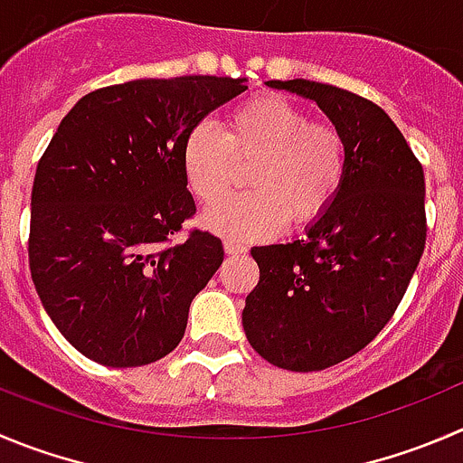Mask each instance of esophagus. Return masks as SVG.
<instances>
[{
  "instance_id": "1",
  "label": "esophagus",
  "mask_w": 463,
  "mask_h": 463,
  "mask_svg": "<svg viewBox=\"0 0 463 463\" xmlns=\"http://www.w3.org/2000/svg\"><path fill=\"white\" fill-rule=\"evenodd\" d=\"M224 252L232 254V257H243V254L248 252V248H245L243 243H239V241L227 239V241H224Z\"/></svg>"
}]
</instances>
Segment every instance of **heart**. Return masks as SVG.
<instances>
[{"label": "heart", "instance_id": "heart-1", "mask_svg": "<svg viewBox=\"0 0 463 463\" xmlns=\"http://www.w3.org/2000/svg\"><path fill=\"white\" fill-rule=\"evenodd\" d=\"M253 163L254 192L211 206L202 222L227 239H257L290 220L307 227L327 213L347 177V138L334 122L279 95L236 104L224 134L211 122L191 127L182 145V170L193 195L213 204L233 185L241 165Z\"/></svg>", "mask_w": 463, "mask_h": 463}]
</instances>
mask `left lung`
I'll return each mask as SVG.
<instances>
[{"label":"left lung","mask_w":463,"mask_h":463,"mask_svg":"<svg viewBox=\"0 0 463 463\" xmlns=\"http://www.w3.org/2000/svg\"><path fill=\"white\" fill-rule=\"evenodd\" d=\"M268 86L314 99L345 134L350 163L336 202L305 239L252 248L259 284L243 327L272 366L325 371L364 350L398 309L425 250V175L366 97L307 79Z\"/></svg>","instance_id":"obj_1"}]
</instances>
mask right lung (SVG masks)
<instances>
[{
    "instance_id": "add662e5",
    "label": "right lung",
    "mask_w": 463,
    "mask_h": 463,
    "mask_svg": "<svg viewBox=\"0 0 463 463\" xmlns=\"http://www.w3.org/2000/svg\"><path fill=\"white\" fill-rule=\"evenodd\" d=\"M243 90L232 77L136 79L88 92L52 136L31 191V279L88 359L147 366L184 338L224 250L202 229L173 243L195 215L182 145Z\"/></svg>"
}]
</instances>
